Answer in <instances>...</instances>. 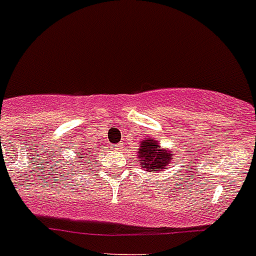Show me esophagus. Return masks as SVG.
<instances>
[{
	"label": "esophagus",
	"mask_w": 256,
	"mask_h": 256,
	"mask_svg": "<svg viewBox=\"0 0 256 256\" xmlns=\"http://www.w3.org/2000/svg\"><path fill=\"white\" fill-rule=\"evenodd\" d=\"M120 148H122V146H120V144H116V146H114V150H116V152H120Z\"/></svg>",
	"instance_id": "34e87169"
}]
</instances>
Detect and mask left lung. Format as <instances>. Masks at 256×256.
I'll list each match as a JSON object with an SVG mask.
<instances>
[{
  "mask_svg": "<svg viewBox=\"0 0 256 256\" xmlns=\"http://www.w3.org/2000/svg\"><path fill=\"white\" fill-rule=\"evenodd\" d=\"M136 156L140 158V168L148 172L156 174L172 164L174 152L168 148H160V144L156 140L148 138L140 142V150Z\"/></svg>",
  "mask_w": 256,
  "mask_h": 256,
  "instance_id": "1",
  "label": "left lung"
}]
</instances>
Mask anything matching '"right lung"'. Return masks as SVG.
Here are the masks:
<instances>
[{"mask_svg":"<svg viewBox=\"0 0 256 256\" xmlns=\"http://www.w3.org/2000/svg\"><path fill=\"white\" fill-rule=\"evenodd\" d=\"M84 144V142H82ZM90 150H88L86 146H82L81 148H80V152H78L77 156L74 158V162H77L76 164H86L88 162V160L90 158ZM76 164H74L73 168H76Z\"/></svg>","mask_w":256,"mask_h":256,"instance_id":"1","label":"right lung"}]
</instances>
